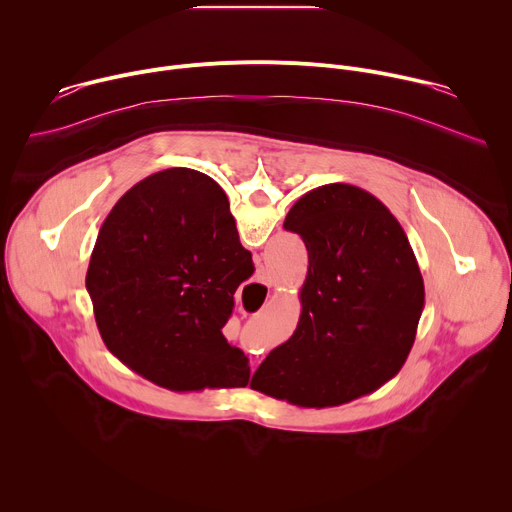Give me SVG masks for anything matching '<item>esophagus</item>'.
Here are the masks:
<instances>
[{"label": "esophagus", "mask_w": 512, "mask_h": 512, "mask_svg": "<svg viewBox=\"0 0 512 512\" xmlns=\"http://www.w3.org/2000/svg\"><path fill=\"white\" fill-rule=\"evenodd\" d=\"M257 289H265L267 285H269V277H267V273L261 269L259 271V277H257V283H253Z\"/></svg>", "instance_id": "esophagus-1"}]
</instances>
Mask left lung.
Instances as JSON below:
<instances>
[{"label": "left lung", "instance_id": "8db88e82", "mask_svg": "<svg viewBox=\"0 0 512 512\" xmlns=\"http://www.w3.org/2000/svg\"><path fill=\"white\" fill-rule=\"evenodd\" d=\"M188 178L190 168H170L129 192H170ZM283 229L308 249L302 314L259 364L251 389L316 409L377 391L403 367L425 304L403 227L371 192L338 182L304 194Z\"/></svg>", "mask_w": 512, "mask_h": 512}]
</instances>
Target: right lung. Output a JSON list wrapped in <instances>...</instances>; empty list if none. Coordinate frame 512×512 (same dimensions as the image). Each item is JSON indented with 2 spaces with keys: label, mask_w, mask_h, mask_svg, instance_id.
<instances>
[{
  "label": "right lung",
  "mask_w": 512,
  "mask_h": 512,
  "mask_svg": "<svg viewBox=\"0 0 512 512\" xmlns=\"http://www.w3.org/2000/svg\"><path fill=\"white\" fill-rule=\"evenodd\" d=\"M229 198L190 170L170 192H125L99 231L87 291L107 348L172 391L247 387L249 358L223 336L253 275Z\"/></svg>",
  "instance_id": "1"
}]
</instances>
